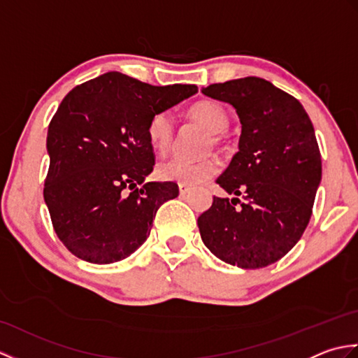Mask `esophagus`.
<instances>
[{"instance_id":"1","label":"esophagus","mask_w":358,"mask_h":358,"mask_svg":"<svg viewBox=\"0 0 358 358\" xmlns=\"http://www.w3.org/2000/svg\"><path fill=\"white\" fill-rule=\"evenodd\" d=\"M178 189H180V194L181 195H186V194H189V191H191V186H187L185 183H180Z\"/></svg>"}]
</instances>
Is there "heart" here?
Returning <instances> with one entry per match:
<instances>
[{
	"label": "heart",
	"instance_id": "b5f03b06",
	"mask_svg": "<svg viewBox=\"0 0 358 358\" xmlns=\"http://www.w3.org/2000/svg\"><path fill=\"white\" fill-rule=\"evenodd\" d=\"M187 117L200 123L209 131L206 138V149L222 146L224 141V131L229 127V115L222 104L212 100L196 101L187 109ZM146 134L150 146L157 152H167L175 138V123L171 113L157 112L150 117ZM218 171V164L214 157H203L200 159H186L173 157L162 162L157 167L158 177L163 181L185 183L187 186L201 185L214 177Z\"/></svg>",
	"mask_w": 358,
	"mask_h": 358
}]
</instances>
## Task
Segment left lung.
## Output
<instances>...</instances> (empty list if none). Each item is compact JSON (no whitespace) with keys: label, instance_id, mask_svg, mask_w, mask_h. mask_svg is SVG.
Segmentation results:
<instances>
[{"label":"left lung","instance_id":"1","mask_svg":"<svg viewBox=\"0 0 358 358\" xmlns=\"http://www.w3.org/2000/svg\"><path fill=\"white\" fill-rule=\"evenodd\" d=\"M232 104L241 121L238 152L217 183L227 194L199 217L201 240L224 263L258 269L301 238L322 180L314 126L300 101L272 83L246 77L203 89Z\"/></svg>","mask_w":358,"mask_h":358}]
</instances>
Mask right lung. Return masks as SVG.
<instances>
[{
    "mask_svg": "<svg viewBox=\"0 0 358 358\" xmlns=\"http://www.w3.org/2000/svg\"><path fill=\"white\" fill-rule=\"evenodd\" d=\"M196 90L108 72L64 96L48 131L43 195L53 229L75 257L123 260L148 238L158 208L178 196L173 181L144 183L155 164L146 127L154 113Z\"/></svg>",
    "mask_w": 358,
    "mask_h": 358,
    "instance_id": "right-lung-1",
    "label": "right lung"
}]
</instances>
